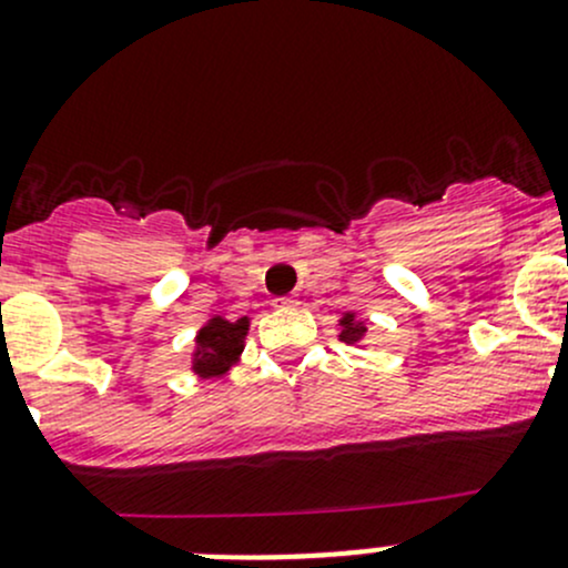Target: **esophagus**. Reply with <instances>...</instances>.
<instances>
[{"label":"esophagus","mask_w":568,"mask_h":568,"mask_svg":"<svg viewBox=\"0 0 568 568\" xmlns=\"http://www.w3.org/2000/svg\"><path fill=\"white\" fill-rule=\"evenodd\" d=\"M272 305L277 307V311H291V307H296V296H277Z\"/></svg>","instance_id":"34e87169"}]
</instances>
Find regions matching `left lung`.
Returning <instances> with one entry per match:
<instances>
[{
    "mask_svg": "<svg viewBox=\"0 0 568 568\" xmlns=\"http://www.w3.org/2000/svg\"><path fill=\"white\" fill-rule=\"evenodd\" d=\"M337 326H341V332H337V341L346 343V346H357V348L365 346L368 324H365V318L359 316V313H343V316L337 318Z\"/></svg>",
    "mask_w": 568,
    "mask_h": 568,
    "instance_id": "obj_1",
    "label": "left lung"
}]
</instances>
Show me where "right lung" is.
I'll use <instances>...</instances> for the list:
<instances>
[{"label": "right lung", "mask_w": 568, "mask_h": 568, "mask_svg": "<svg viewBox=\"0 0 568 568\" xmlns=\"http://www.w3.org/2000/svg\"><path fill=\"white\" fill-rule=\"evenodd\" d=\"M250 332V316L236 321L214 313L194 335L192 374L200 379H222L242 363L244 341Z\"/></svg>", "instance_id": "add662e5"}]
</instances>
